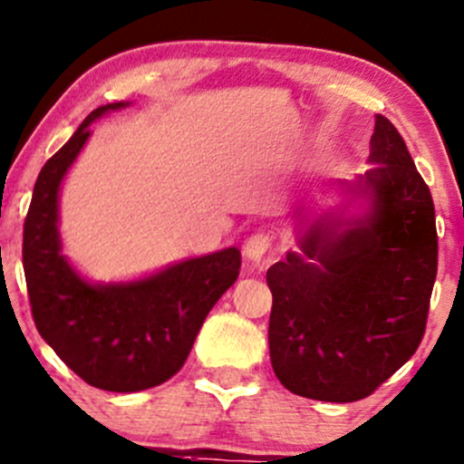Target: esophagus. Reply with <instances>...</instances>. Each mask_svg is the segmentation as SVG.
Masks as SVG:
<instances>
[{
	"label": "esophagus",
	"instance_id": "34e87169",
	"mask_svg": "<svg viewBox=\"0 0 464 464\" xmlns=\"http://www.w3.org/2000/svg\"><path fill=\"white\" fill-rule=\"evenodd\" d=\"M268 248H271V240H268V236H264V233H256V236H251L246 242H244L242 253L248 262H259V259L266 256Z\"/></svg>",
	"mask_w": 464,
	"mask_h": 464
}]
</instances>
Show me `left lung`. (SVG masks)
Here are the masks:
<instances>
[{
  "instance_id": "left-lung-1",
  "label": "left lung",
  "mask_w": 464,
  "mask_h": 464,
  "mask_svg": "<svg viewBox=\"0 0 464 464\" xmlns=\"http://www.w3.org/2000/svg\"><path fill=\"white\" fill-rule=\"evenodd\" d=\"M368 165L353 182L333 185L343 193L341 207L299 208V248L266 273L273 370L306 399H365L425 333L439 266L434 200L405 140L381 114Z\"/></svg>"
}]
</instances>
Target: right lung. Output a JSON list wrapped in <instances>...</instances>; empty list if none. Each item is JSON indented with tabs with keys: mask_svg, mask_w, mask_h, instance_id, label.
I'll return each mask as SVG.
<instances>
[{
	"mask_svg": "<svg viewBox=\"0 0 464 464\" xmlns=\"http://www.w3.org/2000/svg\"><path fill=\"white\" fill-rule=\"evenodd\" d=\"M130 101L96 108L44 165L24 222V273L33 319L45 343L85 383L140 392L171 379L218 299L240 275V248L169 264L130 282L96 284L63 256L59 193L92 136L90 125Z\"/></svg>",
	"mask_w": 464,
	"mask_h": 464,
	"instance_id": "right-lung-1",
	"label": "right lung"
}]
</instances>
